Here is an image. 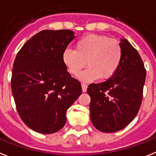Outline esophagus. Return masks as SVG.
Masks as SVG:
<instances>
[{"instance_id": "1", "label": "esophagus", "mask_w": 156, "mask_h": 156, "mask_svg": "<svg viewBox=\"0 0 156 156\" xmlns=\"http://www.w3.org/2000/svg\"><path fill=\"white\" fill-rule=\"evenodd\" d=\"M81 87H82V91H83V92H85L86 91H87V85L86 84V83H81Z\"/></svg>"}]
</instances>
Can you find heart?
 Masks as SVG:
<instances>
[{"mask_svg":"<svg viewBox=\"0 0 156 156\" xmlns=\"http://www.w3.org/2000/svg\"><path fill=\"white\" fill-rule=\"evenodd\" d=\"M122 56V47L117 40L104 35L90 34L76 41L75 50H65L62 60L72 75H77L87 62L88 69L79 78L89 82L99 77L102 80L111 79L119 69Z\"/></svg>","mask_w":156,"mask_h":156,"instance_id":"b5f03b06","label":"heart"}]
</instances>
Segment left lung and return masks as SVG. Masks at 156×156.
Returning a JSON list of instances; mask_svg holds the SVG:
<instances>
[{
	"instance_id": "1",
	"label": "left lung",
	"mask_w": 156,
	"mask_h": 156,
	"mask_svg": "<svg viewBox=\"0 0 156 156\" xmlns=\"http://www.w3.org/2000/svg\"><path fill=\"white\" fill-rule=\"evenodd\" d=\"M122 60L115 75L105 82L91 83L90 117L96 129L115 132L135 119L142 103L146 69L137 50L121 39Z\"/></svg>"
}]
</instances>
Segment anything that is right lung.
I'll use <instances>...</instances> for the list:
<instances>
[{"mask_svg":"<svg viewBox=\"0 0 156 156\" xmlns=\"http://www.w3.org/2000/svg\"><path fill=\"white\" fill-rule=\"evenodd\" d=\"M75 38L69 29L43 30L24 44L14 60L11 87L16 110L29 128L41 134L58 132L67 110L82 93L62 55Z\"/></svg>","mask_w":156,"mask_h":156,"instance_id":"obj_1","label":"right lung"}]
</instances>
